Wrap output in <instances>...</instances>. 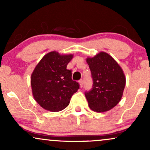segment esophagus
Wrapping results in <instances>:
<instances>
[{
	"mask_svg": "<svg viewBox=\"0 0 150 150\" xmlns=\"http://www.w3.org/2000/svg\"><path fill=\"white\" fill-rule=\"evenodd\" d=\"M79 83H80V87H82V86H83V80H80V81H79Z\"/></svg>",
	"mask_w": 150,
	"mask_h": 150,
	"instance_id": "esophagus-1",
	"label": "esophagus"
}]
</instances>
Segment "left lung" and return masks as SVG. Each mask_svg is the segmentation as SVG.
Instances as JSON below:
<instances>
[{"instance_id":"8db88e82","label":"left lung","mask_w":150,"mask_h":150,"mask_svg":"<svg viewBox=\"0 0 150 150\" xmlns=\"http://www.w3.org/2000/svg\"><path fill=\"white\" fill-rule=\"evenodd\" d=\"M87 63L92 73L93 86L85 92L89 108L96 112H105L116 106L121 99L125 85L123 70L110 55L100 52Z\"/></svg>"}]
</instances>
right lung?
Segmentation results:
<instances>
[{
	"instance_id": "add662e5",
	"label": "right lung",
	"mask_w": 150,
	"mask_h": 150,
	"mask_svg": "<svg viewBox=\"0 0 150 150\" xmlns=\"http://www.w3.org/2000/svg\"><path fill=\"white\" fill-rule=\"evenodd\" d=\"M73 55H61L56 51L46 54L31 75V86L35 101L44 109L62 111L69 105L74 93L80 88L72 80V71L67 65Z\"/></svg>"
}]
</instances>
